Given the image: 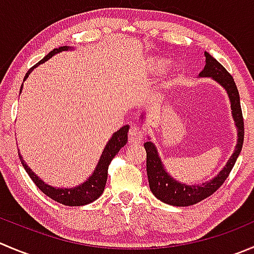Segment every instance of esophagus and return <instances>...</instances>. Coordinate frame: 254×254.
I'll use <instances>...</instances> for the list:
<instances>
[{
  "mask_svg": "<svg viewBox=\"0 0 254 254\" xmlns=\"http://www.w3.org/2000/svg\"><path fill=\"white\" fill-rule=\"evenodd\" d=\"M144 140V130L137 125L130 127L129 130V144H139Z\"/></svg>",
  "mask_w": 254,
  "mask_h": 254,
  "instance_id": "1",
  "label": "esophagus"
}]
</instances>
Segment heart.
Returning <instances> with one entry per match:
<instances>
[{
	"mask_svg": "<svg viewBox=\"0 0 254 254\" xmlns=\"http://www.w3.org/2000/svg\"><path fill=\"white\" fill-rule=\"evenodd\" d=\"M152 63H154V64H156V63H159V61H154Z\"/></svg>",
	"mask_w": 254,
	"mask_h": 254,
	"instance_id": "1",
	"label": "heart"
}]
</instances>
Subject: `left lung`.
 <instances>
[{
	"label": "left lung",
	"mask_w": 254,
	"mask_h": 254,
	"mask_svg": "<svg viewBox=\"0 0 254 254\" xmlns=\"http://www.w3.org/2000/svg\"><path fill=\"white\" fill-rule=\"evenodd\" d=\"M205 57L206 64L202 72L200 73V77L212 78L226 89L231 102L233 120H235L238 130V140L235 151L226 166L221 170L217 176L213 177L211 181L203 182L202 185H185L172 179L165 170L155 145L151 141L145 142L144 147L146 150L147 180H149L151 192L154 193L155 197L159 198L162 202L172 206H179V207L195 205L212 195L222 186V184L226 181L235 166L236 160L242 150L243 139H245V124H243L242 109H241L240 93L236 87L235 80H233L232 75L226 70V68L221 63H218L210 53L205 52Z\"/></svg>",
	"instance_id": "left-lung-1"
}]
</instances>
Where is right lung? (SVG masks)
Wrapping results in <instances>:
<instances>
[{
	"instance_id": "right-lung-1",
	"label": "right lung",
	"mask_w": 254,
	"mask_h": 254,
	"mask_svg": "<svg viewBox=\"0 0 254 254\" xmlns=\"http://www.w3.org/2000/svg\"><path fill=\"white\" fill-rule=\"evenodd\" d=\"M70 49V47L63 46L59 47V48H54L53 51L49 52L46 57H44L42 61H39L34 67H32L31 69L27 72L24 80L27 79V77L29 75V73L39 65L41 63H44L46 61H48L51 57H53L54 54L59 53V52L68 51ZM22 87H23V83H22ZM21 87V90H22ZM19 90V92H21ZM127 131H129V125H125L122 129L118 130L117 132L113 134V136L110 137V140L108 141L107 146H105L104 151H103L102 156H100L99 162L97 165V169L94 170L92 176L87 180L85 182H83L82 185L77 187H73V189H56V187H52L49 185L44 184L41 179H38L36 174L27 166V164L24 162V160L22 159L21 154L19 155V160H21L22 165H23L24 170L27 171V174L29 175V177L32 179V181L36 184V186L41 190L44 195H47L48 197H51L52 200L57 201V202L62 203V205L65 206H84L88 203L93 202L97 198L100 197V195L104 191L105 184H107L108 179V167H109L110 162L114 159L115 155L119 152V150L127 144Z\"/></svg>"
}]
</instances>
